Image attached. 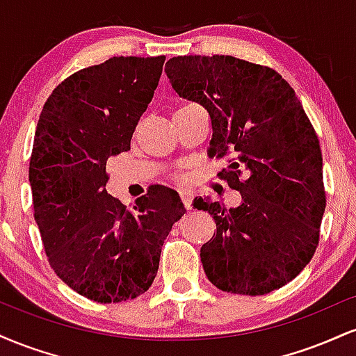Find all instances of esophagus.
I'll list each match as a JSON object with an SVG mask.
<instances>
[{"label":"esophagus","instance_id":"esophagus-1","mask_svg":"<svg viewBox=\"0 0 356 356\" xmlns=\"http://www.w3.org/2000/svg\"><path fill=\"white\" fill-rule=\"evenodd\" d=\"M179 194H181L184 207H186V209H191V207H192V199H194V192L187 191V189H182L181 192H179Z\"/></svg>","mask_w":356,"mask_h":356}]
</instances>
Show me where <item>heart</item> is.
<instances>
[{
    "label": "heart",
    "instance_id": "1",
    "mask_svg": "<svg viewBox=\"0 0 356 356\" xmlns=\"http://www.w3.org/2000/svg\"><path fill=\"white\" fill-rule=\"evenodd\" d=\"M186 107H189V105H186ZM181 108H182V107H181Z\"/></svg>",
    "mask_w": 356,
    "mask_h": 356
}]
</instances>
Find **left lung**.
<instances>
[{
  "mask_svg": "<svg viewBox=\"0 0 356 356\" xmlns=\"http://www.w3.org/2000/svg\"><path fill=\"white\" fill-rule=\"evenodd\" d=\"M165 73L179 97L207 110V154L229 159L219 175L243 197L231 209L194 199L216 220L201 248L207 280L234 295L280 289L312 261L326 207L320 142L301 102L273 68L229 55L174 56Z\"/></svg>",
  "mask_w": 356,
  "mask_h": 356,
  "instance_id": "1",
  "label": "left lung"
}]
</instances>
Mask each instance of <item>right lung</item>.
Wrapping results in <instances>:
<instances>
[{"label": "right lung", "mask_w": 356, "mask_h": 356, "mask_svg": "<svg viewBox=\"0 0 356 356\" xmlns=\"http://www.w3.org/2000/svg\"><path fill=\"white\" fill-rule=\"evenodd\" d=\"M165 56H113L53 90L30 159L35 220L56 276L73 291L120 303L154 283L162 244L186 214L174 189L150 187L132 209L105 189L108 157L130 150Z\"/></svg>", "instance_id": "obj_1"}]
</instances>
